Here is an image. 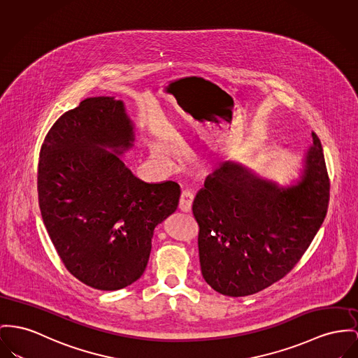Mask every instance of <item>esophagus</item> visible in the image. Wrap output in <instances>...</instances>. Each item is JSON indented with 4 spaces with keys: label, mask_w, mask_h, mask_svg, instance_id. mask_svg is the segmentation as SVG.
I'll return each mask as SVG.
<instances>
[{
    "label": "esophagus",
    "mask_w": 358,
    "mask_h": 358,
    "mask_svg": "<svg viewBox=\"0 0 358 358\" xmlns=\"http://www.w3.org/2000/svg\"><path fill=\"white\" fill-rule=\"evenodd\" d=\"M192 202H194V195L190 191H183L179 199V209L185 213H190L191 208H192Z\"/></svg>",
    "instance_id": "obj_1"
}]
</instances>
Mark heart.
<instances>
[{"mask_svg": "<svg viewBox=\"0 0 358 358\" xmlns=\"http://www.w3.org/2000/svg\"><path fill=\"white\" fill-rule=\"evenodd\" d=\"M155 150H156V153H159L160 156H164V157L168 155L167 150H166V148L163 145H157Z\"/></svg>", "mask_w": 358, "mask_h": 358, "instance_id": "1", "label": "heart"}]
</instances>
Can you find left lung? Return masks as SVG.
<instances>
[{
  "label": "left lung",
  "mask_w": 358,
  "mask_h": 358,
  "mask_svg": "<svg viewBox=\"0 0 358 358\" xmlns=\"http://www.w3.org/2000/svg\"><path fill=\"white\" fill-rule=\"evenodd\" d=\"M292 187L261 180L238 162H225L195 196L192 215L199 262L215 292L241 297L284 278L299 263L327 215L330 178L319 137Z\"/></svg>",
  "instance_id": "1"
}]
</instances>
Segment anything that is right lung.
<instances>
[{
	"label": "right lung",
	"mask_w": 358,
	"mask_h": 358,
	"mask_svg": "<svg viewBox=\"0 0 358 358\" xmlns=\"http://www.w3.org/2000/svg\"><path fill=\"white\" fill-rule=\"evenodd\" d=\"M133 141L120 100L90 97L48 130L38 163V199L58 257L78 281L99 290L136 282L148 264L155 228L179 203L176 182L137 179L101 146Z\"/></svg>",
	"instance_id": "right-lung-1"
}]
</instances>
